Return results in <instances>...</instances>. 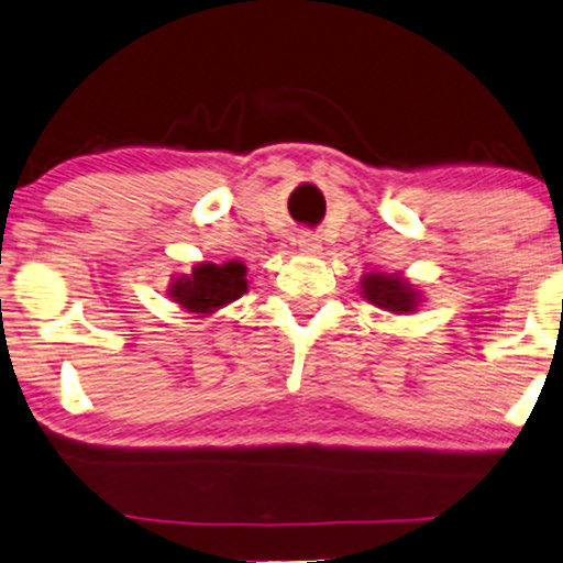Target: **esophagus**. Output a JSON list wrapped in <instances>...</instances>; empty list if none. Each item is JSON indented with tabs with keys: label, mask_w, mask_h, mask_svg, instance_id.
<instances>
[{
	"label": "esophagus",
	"mask_w": 563,
	"mask_h": 563,
	"mask_svg": "<svg viewBox=\"0 0 563 563\" xmlns=\"http://www.w3.org/2000/svg\"><path fill=\"white\" fill-rule=\"evenodd\" d=\"M297 243H299V251H305V253H318L320 251L318 235H312V233H299Z\"/></svg>",
	"instance_id": "obj_1"
}]
</instances>
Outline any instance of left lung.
<instances>
[{"label":"left lung","mask_w":563,"mask_h":563,"mask_svg":"<svg viewBox=\"0 0 563 563\" xmlns=\"http://www.w3.org/2000/svg\"><path fill=\"white\" fill-rule=\"evenodd\" d=\"M361 295L368 302L382 307L387 312H412L420 302V295L415 287L402 276H384V274H368L361 279Z\"/></svg>","instance_id":"1"}]
</instances>
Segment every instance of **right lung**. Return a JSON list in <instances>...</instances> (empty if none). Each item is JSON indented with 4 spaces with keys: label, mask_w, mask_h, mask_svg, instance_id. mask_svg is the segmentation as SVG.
Instances as JSON below:
<instances>
[{
    "label": "right lung",
    "mask_w": 563,
    "mask_h": 563,
    "mask_svg": "<svg viewBox=\"0 0 563 563\" xmlns=\"http://www.w3.org/2000/svg\"><path fill=\"white\" fill-rule=\"evenodd\" d=\"M243 291H249L245 266L241 261H228V264H197L191 274L179 276L172 284L168 295L184 310L210 314L222 305L235 302Z\"/></svg>",
    "instance_id": "obj_1"
}]
</instances>
